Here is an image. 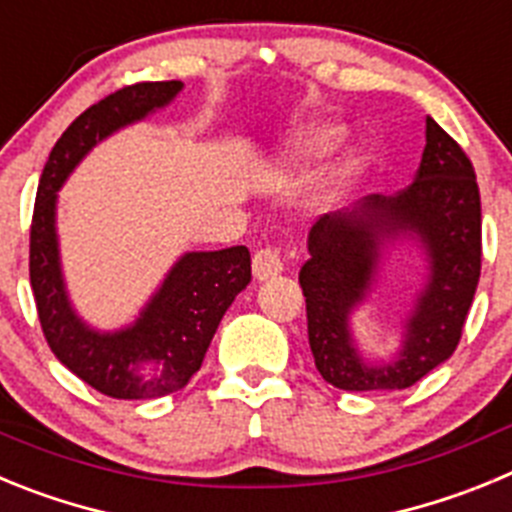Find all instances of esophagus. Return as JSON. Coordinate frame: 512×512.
Here are the masks:
<instances>
[{"label": "esophagus", "instance_id": "esophagus-1", "mask_svg": "<svg viewBox=\"0 0 512 512\" xmlns=\"http://www.w3.org/2000/svg\"><path fill=\"white\" fill-rule=\"evenodd\" d=\"M282 269V256L274 248H261V251L253 253V277L259 279V282L277 277V274H282Z\"/></svg>", "mask_w": 512, "mask_h": 512}]
</instances>
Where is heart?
Instances as JSON below:
<instances>
[{
  "label": "heart",
  "mask_w": 512,
  "mask_h": 512,
  "mask_svg": "<svg viewBox=\"0 0 512 512\" xmlns=\"http://www.w3.org/2000/svg\"><path fill=\"white\" fill-rule=\"evenodd\" d=\"M343 138V128L341 125H318V128H312L305 138L297 143V161H305V164H312V161H318V158L328 156L333 148L341 143ZM361 158H351L346 166V174L351 176L354 171H359Z\"/></svg>",
  "instance_id": "heart-1"
}]
</instances>
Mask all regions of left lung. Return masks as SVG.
I'll return each mask as SVG.
<instances>
[{
	"instance_id": "obj_1",
	"label": "left lung",
	"mask_w": 512,
	"mask_h": 512,
	"mask_svg": "<svg viewBox=\"0 0 512 512\" xmlns=\"http://www.w3.org/2000/svg\"><path fill=\"white\" fill-rule=\"evenodd\" d=\"M405 234L424 243L432 271L421 290L401 354L387 365L360 359L350 312L371 291L383 246ZM300 269L307 338L323 379L348 392L413 387L459 346L482 269V205L474 166L461 146L425 117L415 182L395 197L369 194L354 210L323 215L307 235Z\"/></svg>"
}]
</instances>
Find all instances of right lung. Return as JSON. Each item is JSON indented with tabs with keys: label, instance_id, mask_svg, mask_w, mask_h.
<instances>
[{
	"label": "right lung",
	"instance_id": "add662e5",
	"mask_svg": "<svg viewBox=\"0 0 512 512\" xmlns=\"http://www.w3.org/2000/svg\"><path fill=\"white\" fill-rule=\"evenodd\" d=\"M182 87V81H140L81 112L56 140L35 197L30 284L43 336L66 369L115 400H151L182 390L202 366L225 310L251 282L246 246L192 251L171 266L128 328L99 333L71 307L58 256L56 192L99 140L166 107Z\"/></svg>",
	"mask_w": 512,
	"mask_h": 512
}]
</instances>
